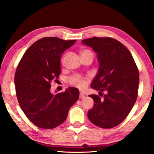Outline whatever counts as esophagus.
I'll return each instance as SVG.
<instances>
[{
	"instance_id": "1",
	"label": "esophagus",
	"mask_w": 154,
	"mask_h": 154,
	"mask_svg": "<svg viewBox=\"0 0 154 154\" xmlns=\"http://www.w3.org/2000/svg\"><path fill=\"white\" fill-rule=\"evenodd\" d=\"M85 95L83 94L82 93V92H81L80 94H79V98H85Z\"/></svg>"
}]
</instances>
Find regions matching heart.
<instances>
[{
	"label": "heart",
	"mask_w": 154,
	"mask_h": 154,
	"mask_svg": "<svg viewBox=\"0 0 154 154\" xmlns=\"http://www.w3.org/2000/svg\"><path fill=\"white\" fill-rule=\"evenodd\" d=\"M85 52H90L89 51H83V53H85ZM87 80L88 79L86 77H82L79 76V75H75L71 77L69 79V82L71 83L72 85H75L79 88H83L87 84Z\"/></svg>",
	"instance_id": "heart-1"
}]
</instances>
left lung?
Listing matches in <instances>:
<instances>
[{
	"instance_id": "1",
	"label": "left lung",
	"mask_w": 154,
	"mask_h": 154,
	"mask_svg": "<svg viewBox=\"0 0 154 154\" xmlns=\"http://www.w3.org/2000/svg\"><path fill=\"white\" fill-rule=\"evenodd\" d=\"M82 43L97 54L99 68L90 87L106 92L103 98L90 95L94 104L88 117L96 126L111 128L124 120L136 102L139 71L128 49L114 38L93 37Z\"/></svg>"
}]
</instances>
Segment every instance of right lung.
Here are the masks:
<instances>
[{"label": "right lung", "mask_w": 154, "mask_h": 154, "mask_svg": "<svg viewBox=\"0 0 154 154\" xmlns=\"http://www.w3.org/2000/svg\"><path fill=\"white\" fill-rule=\"evenodd\" d=\"M75 42L42 38L27 49L18 64L14 78L18 103L30 121L41 128L52 129L63 123L79 98L75 88L55 94L50 91L51 82L60 74L62 54Z\"/></svg>", "instance_id": "obj_1"}]
</instances>
